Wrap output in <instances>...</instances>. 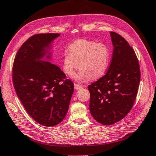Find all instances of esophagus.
<instances>
[{
  "label": "esophagus",
  "instance_id": "obj_1",
  "mask_svg": "<svg viewBox=\"0 0 156 156\" xmlns=\"http://www.w3.org/2000/svg\"><path fill=\"white\" fill-rule=\"evenodd\" d=\"M74 87H75V90H79V89L82 88L83 86L77 84H74Z\"/></svg>",
  "mask_w": 156,
  "mask_h": 156
}]
</instances>
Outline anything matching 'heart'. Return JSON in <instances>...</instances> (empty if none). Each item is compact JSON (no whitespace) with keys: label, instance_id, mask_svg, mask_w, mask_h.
<instances>
[{"label":"heart","instance_id":"b5f03b06","mask_svg":"<svg viewBox=\"0 0 156 156\" xmlns=\"http://www.w3.org/2000/svg\"><path fill=\"white\" fill-rule=\"evenodd\" d=\"M109 61L110 52L104 44L79 39L71 44L70 52L65 51L63 67L70 77L73 76L79 67L80 70L75 79L83 83L90 78L101 77L105 73Z\"/></svg>","mask_w":156,"mask_h":156}]
</instances>
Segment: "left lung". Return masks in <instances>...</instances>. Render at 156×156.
I'll return each mask as SVG.
<instances>
[{
  "label": "left lung",
  "mask_w": 156,
  "mask_h": 156,
  "mask_svg": "<svg viewBox=\"0 0 156 156\" xmlns=\"http://www.w3.org/2000/svg\"><path fill=\"white\" fill-rule=\"evenodd\" d=\"M110 33L114 50L109 68L105 75L87 87L90 112L96 121L106 126L121 121L129 112L140 80L135 51L121 35Z\"/></svg>",
  "instance_id": "left-lung-1"
}]
</instances>
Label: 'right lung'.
Masks as SVG:
<instances>
[{"instance_id":"right-lung-1","label":"right lung","mask_w":156,"mask_h":156,"mask_svg":"<svg viewBox=\"0 0 156 156\" xmlns=\"http://www.w3.org/2000/svg\"><path fill=\"white\" fill-rule=\"evenodd\" d=\"M60 35H32L18 51L12 66L13 85L22 105L35 121L48 127L63 120L74 90L73 83L65 79L58 66L41 60L51 42Z\"/></svg>"}]
</instances>
